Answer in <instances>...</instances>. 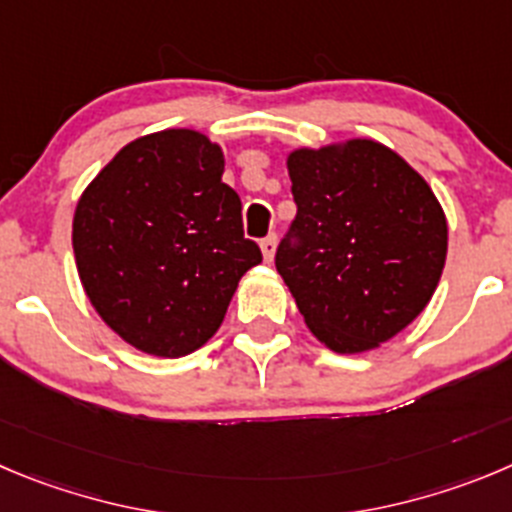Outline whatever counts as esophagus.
I'll use <instances>...</instances> for the list:
<instances>
[{
	"instance_id": "obj_1",
	"label": "esophagus",
	"mask_w": 512,
	"mask_h": 512,
	"mask_svg": "<svg viewBox=\"0 0 512 512\" xmlns=\"http://www.w3.org/2000/svg\"><path fill=\"white\" fill-rule=\"evenodd\" d=\"M262 247V257H265V262H272V257H275V247H278V234H267L265 240L260 242Z\"/></svg>"
}]
</instances>
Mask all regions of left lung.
I'll return each instance as SVG.
<instances>
[{"instance_id": "8db88e82", "label": "left lung", "mask_w": 512, "mask_h": 512, "mask_svg": "<svg viewBox=\"0 0 512 512\" xmlns=\"http://www.w3.org/2000/svg\"><path fill=\"white\" fill-rule=\"evenodd\" d=\"M298 204L275 267L318 341L369 351L432 298L447 257V219L427 181L376 141L288 156Z\"/></svg>"}]
</instances>
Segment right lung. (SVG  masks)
<instances>
[{
    "instance_id": "obj_1",
    "label": "right lung",
    "mask_w": 512,
    "mask_h": 512,
    "mask_svg": "<svg viewBox=\"0 0 512 512\" xmlns=\"http://www.w3.org/2000/svg\"><path fill=\"white\" fill-rule=\"evenodd\" d=\"M217 143L186 128L123 146L80 197L73 250L90 303L123 341L179 358L217 333L262 262Z\"/></svg>"
}]
</instances>
